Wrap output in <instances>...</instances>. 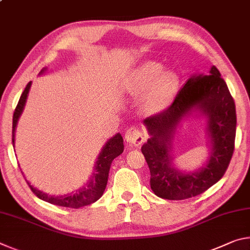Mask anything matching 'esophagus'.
Wrapping results in <instances>:
<instances>
[{
    "label": "esophagus",
    "mask_w": 250,
    "mask_h": 250,
    "mask_svg": "<svg viewBox=\"0 0 250 250\" xmlns=\"http://www.w3.org/2000/svg\"><path fill=\"white\" fill-rule=\"evenodd\" d=\"M125 139L126 140V142L131 143V145L138 146V145H141L143 142L145 137H143V133L138 128H135V126H131V128L126 130Z\"/></svg>",
    "instance_id": "obj_1"
}]
</instances>
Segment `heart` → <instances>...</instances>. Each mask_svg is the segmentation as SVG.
Here are the masks:
<instances>
[{
    "mask_svg": "<svg viewBox=\"0 0 250 250\" xmlns=\"http://www.w3.org/2000/svg\"><path fill=\"white\" fill-rule=\"evenodd\" d=\"M180 86V77L174 70H164L156 62L139 65L129 78V88L135 95H145L143 104L151 112L166 110L174 100Z\"/></svg>",
    "mask_w": 250,
    "mask_h": 250,
    "instance_id": "b5f03b06",
    "label": "heart"
}]
</instances>
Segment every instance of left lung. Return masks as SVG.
Returning a JSON list of instances; mask_svg holds the SVG:
<instances>
[{
    "instance_id": "1",
    "label": "left lung",
    "mask_w": 250,
    "mask_h": 250,
    "mask_svg": "<svg viewBox=\"0 0 250 250\" xmlns=\"http://www.w3.org/2000/svg\"><path fill=\"white\" fill-rule=\"evenodd\" d=\"M189 115L204 116L210 158L194 172L176 169L170 155L171 140L180 121ZM150 138L141 151L150 168V185L156 196L180 201L200 195L222 179L234 152L236 108L221 73L194 74L177 92L173 104L143 121Z\"/></svg>"
}]
</instances>
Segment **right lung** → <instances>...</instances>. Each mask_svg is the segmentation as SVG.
<instances>
[{
  "mask_svg": "<svg viewBox=\"0 0 250 250\" xmlns=\"http://www.w3.org/2000/svg\"><path fill=\"white\" fill-rule=\"evenodd\" d=\"M46 68L41 70V74H43ZM32 86V82H29L25 89L23 91L22 96L19 100V104L16 105L14 115H13V126H12V142H15V130L16 125H18V121L20 119L21 115H22L25 104H26L27 95L29 91V88ZM124 139H122L120 133H117L110 138L109 140L105 142L103 150L97 158L94 173H92L89 181L84 184L83 188H78L76 192L65 194V195H48L47 193H44L43 191H40L39 188H34L33 185L26 180L27 184L33 191L35 195L47 203L54 205L62 206V207H70V208H79V207L90 205L96 201L103 196L104 192L105 186H107L108 176H109V170L111 167L112 161L115 160L117 156H119L122 152H124Z\"/></svg>",
  "mask_w": 250,
  "mask_h": 250,
  "instance_id": "obj_1",
  "label": "right lung"
}]
</instances>
